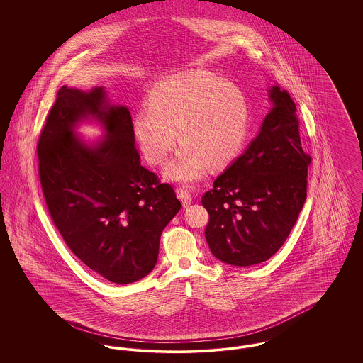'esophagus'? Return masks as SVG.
<instances>
[{
	"label": "esophagus",
	"instance_id": "obj_1",
	"mask_svg": "<svg viewBox=\"0 0 363 363\" xmlns=\"http://www.w3.org/2000/svg\"><path fill=\"white\" fill-rule=\"evenodd\" d=\"M177 194H178V197H179V200L182 201V204H184V207H188L190 203H191V196H190L189 190L186 189V188H179V189L177 190Z\"/></svg>",
	"mask_w": 363,
	"mask_h": 363
}]
</instances>
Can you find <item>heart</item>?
Segmentation results:
<instances>
[{"instance_id":"obj_1","label":"heart","mask_w":363,"mask_h":363,"mask_svg":"<svg viewBox=\"0 0 363 363\" xmlns=\"http://www.w3.org/2000/svg\"><path fill=\"white\" fill-rule=\"evenodd\" d=\"M147 104L133 117V135L152 164L167 159L179 136L182 145L164 167L166 178L175 182L201 179L211 163L225 166L247 138L250 108L243 91L211 72L190 70L162 79Z\"/></svg>"}]
</instances>
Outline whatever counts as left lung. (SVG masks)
Instances as JSON below:
<instances>
[{
	"mask_svg": "<svg viewBox=\"0 0 363 363\" xmlns=\"http://www.w3.org/2000/svg\"><path fill=\"white\" fill-rule=\"evenodd\" d=\"M271 111L259 133L201 203L209 213L206 240L212 255L235 267L271 259L287 240L306 200L308 166L296 107L286 89H269Z\"/></svg>",
	"mask_w": 363,
	"mask_h": 363,
	"instance_id": "obj_1",
	"label": "left lung"
}]
</instances>
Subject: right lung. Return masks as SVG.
Segmentation results:
<instances>
[{
  "instance_id": "1",
  "label": "right lung",
  "mask_w": 363,
  "mask_h": 363,
  "mask_svg": "<svg viewBox=\"0 0 363 363\" xmlns=\"http://www.w3.org/2000/svg\"><path fill=\"white\" fill-rule=\"evenodd\" d=\"M89 116L106 130L92 146L74 133ZM38 160L46 206L73 255L117 284L147 277L181 203L172 185L141 166L128 107L110 104L104 86H61L38 141Z\"/></svg>"
}]
</instances>
